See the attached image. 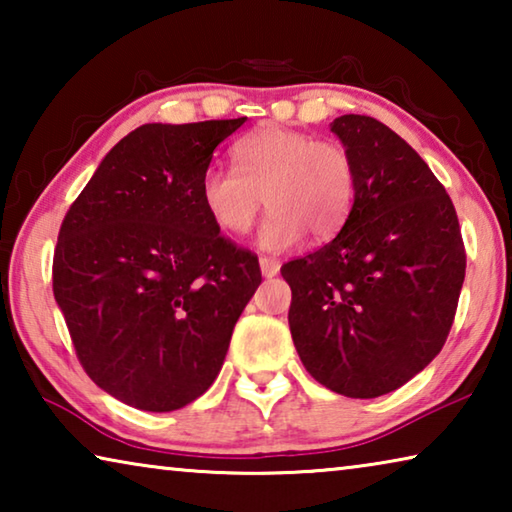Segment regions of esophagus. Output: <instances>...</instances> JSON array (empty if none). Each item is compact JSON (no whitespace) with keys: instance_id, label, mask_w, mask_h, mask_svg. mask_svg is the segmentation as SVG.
Returning <instances> with one entry per match:
<instances>
[{"instance_id":"esophagus-1","label":"esophagus","mask_w":512,"mask_h":512,"mask_svg":"<svg viewBox=\"0 0 512 512\" xmlns=\"http://www.w3.org/2000/svg\"><path fill=\"white\" fill-rule=\"evenodd\" d=\"M259 266H262V273H264V277H273V275L280 273V262H277L275 257H266V255H262V257H259Z\"/></svg>"}]
</instances>
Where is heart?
<instances>
[{"label": "heart", "mask_w": 512, "mask_h": 512, "mask_svg": "<svg viewBox=\"0 0 512 512\" xmlns=\"http://www.w3.org/2000/svg\"><path fill=\"white\" fill-rule=\"evenodd\" d=\"M235 169L207 167L198 185L205 212L228 235H244L266 201L271 207L259 244L282 250L305 230L314 239L339 232L357 196V167L334 140L268 126L232 146Z\"/></svg>", "instance_id": "obj_1"}]
</instances>
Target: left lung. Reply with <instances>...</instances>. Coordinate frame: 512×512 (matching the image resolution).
I'll return each mask as SVG.
<instances>
[{"label": "left lung", "mask_w": 512, "mask_h": 512, "mask_svg": "<svg viewBox=\"0 0 512 512\" xmlns=\"http://www.w3.org/2000/svg\"><path fill=\"white\" fill-rule=\"evenodd\" d=\"M357 167L339 235L282 266L302 366L329 391L370 400L443 350L465 280L454 203L400 135L368 115L334 119Z\"/></svg>", "instance_id": "obj_1"}]
</instances>
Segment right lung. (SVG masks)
Returning <instances> with one entry per match:
<instances>
[{
    "label": "right lung",
    "instance_id": "right-lung-1",
    "mask_svg": "<svg viewBox=\"0 0 512 512\" xmlns=\"http://www.w3.org/2000/svg\"><path fill=\"white\" fill-rule=\"evenodd\" d=\"M244 121L135 128L60 225L54 296L76 357L135 409L201 397L262 282L257 255L223 237L198 196L214 149Z\"/></svg>",
    "mask_w": 512,
    "mask_h": 512
}]
</instances>
